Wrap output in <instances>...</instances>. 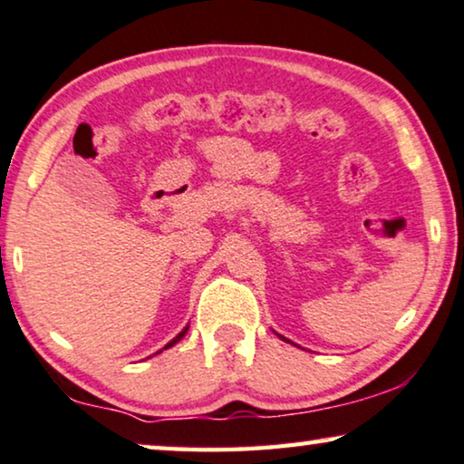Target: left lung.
I'll use <instances>...</instances> for the list:
<instances>
[{
    "label": "left lung",
    "mask_w": 464,
    "mask_h": 464,
    "mask_svg": "<svg viewBox=\"0 0 464 464\" xmlns=\"http://www.w3.org/2000/svg\"><path fill=\"white\" fill-rule=\"evenodd\" d=\"M276 334H278V333H276ZM278 337H280V339H282V341H286V343H291V345H295V347H299V345H297V343H293V341H288V339H286V337H282V334H278Z\"/></svg>",
    "instance_id": "obj_1"
}]
</instances>
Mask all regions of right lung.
<instances>
[{
  "label": "right lung",
  "instance_id": "right-lung-1",
  "mask_svg": "<svg viewBox=\"0 0 464 464\" xmlns=\"http://www.w3.org/2000/svg\"><path fill=\"white\" fill-rule=\"evenodd\" d=\"M188 333V324L182 328V331H179L178 334H176V337H173L171 341H169V343H167L163 349H169V347H173V345H176L178 343V341H182V337H184V334ZM163 349H160V352H163ZM160 352H157V353H160Z\"/></svg>",
  "mask_w": 464,
  "mask_h": 464
}]
</instances>
